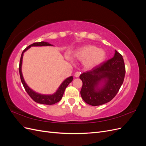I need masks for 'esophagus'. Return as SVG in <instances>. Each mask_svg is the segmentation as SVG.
<instances>
[{
	"label": "esophagus",
	"instance_id": "esophagus-1",
	"mask_svg": "<svg viewBox=\"0 0 146 146\" xmlns=\"http://www.w3.org/2000/svg\"><path fill=\"white\" fill-rule=\"evenodd\" d=\"M80 72H76V73H75V74H74V76L76 77H78L79 76H80Z\"/></svg>",
	"mask_w": 146,
	"mask_h": 146
}]
</instances>
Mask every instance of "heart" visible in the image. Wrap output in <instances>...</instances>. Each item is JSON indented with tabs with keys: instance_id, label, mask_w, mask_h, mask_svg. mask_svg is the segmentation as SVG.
Listing matches in <instances>:
<instances>
[{
	"instance_id": "b5f03b06",
	"label": "heart",
	"mask_w": 146,
	"mask_h": 146,
	"mask_svg": "<svg viewBox=\"0 0 146 146\" xmlns=\"http://www.w3.org/2000/svg\"><path fill=\"white\" fill-rule=\"evenodd\" d=\"M75 56L78 59L83 60V65L86 68L92 69L105 60L106 52L103 48H98L93 45H86L79 48Z\"/></svg>"
}]
</instances>
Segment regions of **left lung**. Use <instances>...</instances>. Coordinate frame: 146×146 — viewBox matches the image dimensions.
I'll return each instance as SVG.
<instances>
[{
    "instance_id": "1",
    "label": "left lung",
    "mask_w": 146,
    "mask_h": 146,
    "mask_svg": "<svg viewBox=\"0 0 146 146\" xmlns=\"http://www.w3.org/2000/svg\"><path fill=\"white\" fill-rule=\"evenodd\" d=\"M125 74L122 56L115 50L112 58L82 73L80 94L83 100L92 106L111 101L122 86Z\"/></svg>"
}]
</instances>
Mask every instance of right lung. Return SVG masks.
<instances>
[{
    "label": "right lung",
    "instance_id": "obj_1",
    "mask_svg": "<svg viewBox=\"0 0 146 146\" xmlns=\"http://www.w3.org/2000/svg\"><path fill=\"white\" fill-rule=\"evenodd\" d=\"M51 44L48 43L47 42L41 41L39 42H35L29 46L27 47H26L25 49L23 50V53L21 54L20 63H19V74L21 80L22 82V83L25 88L26 92H27L28 94L30 96V97L32 98L35 102H36L37 103L41 104H44V105H54L58 102L61 99L62 97L63 96L64 92L66 90V87L68 86L69 84L73 80V77L70 76L67 78H66L65 80L61 84L58 90L53 94H48V95H45V94H41L38 93V92L34 91L27 85V83H25L23 73H22V64H23V58L24 52L27 50L29 48L32 46H52Z\"/></svg>",
    "mask_w": 146,
    "mask_h": 146
}]
</instances>
